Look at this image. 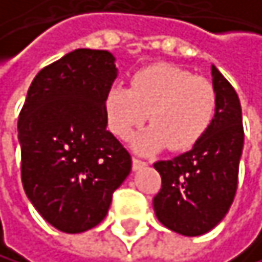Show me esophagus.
I'll use <instances>...</instances> for the list:
<instances>
[{"label": "esophagus", "mask_w": 262, "mask_h": 262, "mask_svg": "<svg viewBox=\"0 0 262 262\" xmlns=\"http://www.w3.org/2000/svg\"><path fill=\"white\" fill-rule=\"evenodd\" d=\"M147 163L144 162V160H141V158H138V157H134L133 158V169L134 171H138V169H141V168H144Z\"/></svg>", "instance_id": "obj_1"}]
</instances>
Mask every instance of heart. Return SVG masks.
Segmentation results:
<instances>
[{"instance_id":"1","label":"heart","mask_w":262,"mask_h":262,"mask_svg":"<svg viewBox=\"0 0 262 262\" xmlns=\"http://www.w3.org/2000/svg\"><path fill=\"white\" fill-rule=\"evenodd\" d=\"M110 133L128 139L150 120L134 139V148L148 154L169 145L182 152L197 145L210 129L216 114L213 84L178 65L157 63L133 75L129 88L112 86L104 102Z\"/></svg>"}]
</instances>
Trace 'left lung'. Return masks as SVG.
Here are the masks:
<instances>
[{
	"label": "left lung",
	"mask_w": 262,
	"mask_h": 262,
	"mask_svg": "<svg viewBox=\"0 0 262 262\" xmlns=\"http://www.w3.org/2000/svg\"><path fill=\"white\" fill-rule=\"evenodd\" d=\"M216 114L203 139L189 152L154 163L162 189L154 197L158 221L181 235L197 237L223 221L234 202L243 148L240 100L211 65Z\"/></svg>",
	"instance_id": "1"
}]
</instances>
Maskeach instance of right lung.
I'll return each mask as SVG.
<instances>
[{
  "label": "right lung",
  "instance_id": "1",
  "mask_svg": "<svg viewBox=\"0 0 262 262\" xmlns=\"http://www.w3.org/2000/svg\"><path fill=\"white\" fill-rule=\"evenodd\" d=\"M115 78L108 51L75 49L28 88L17 123L24 190L62 232L96 227L131 171L129 152L107 131L104 102Z\"/></svg>",
  "mask_w": 262,
  "mask_h": 262
}]
</instances>
